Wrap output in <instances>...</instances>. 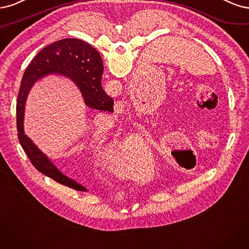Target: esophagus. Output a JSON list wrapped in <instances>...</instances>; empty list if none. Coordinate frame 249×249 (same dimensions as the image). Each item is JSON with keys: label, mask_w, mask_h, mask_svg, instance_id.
I'll list each match as a JSON object with an SVG mask.
<instances>
[{"label": "esophagus", "mask_w": 249, "mask_h": 249, "mask_svg": "<svg viewBox=\"0 0 249 249\" xmlns=\"http://www.w3.org/2000/svg\"><path fill=\"white\" fill-rule=\"evenodd\" d=\"M125 107V103L123 102V101H120V102H118L117 104H116V108L118 109V110H123V108Z\"/></svg>", "instance_id": "esophagus-1"}]
</instances>
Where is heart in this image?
Instances as JSON below:
<instances>
[{"label":"heart","mask_w":249,"mask_h":249,"mask_svg":"<svg viewBox=\"0 0 249 249\" xmlns=\"http://www.w3.org/2000/svg\"><path fill=\"white\" fill-rule=\"evenodd\" d=\"M138 146L145 147L146 146L145 139H143L142 133H138V132L131 133L120 141L117 147L108 146L107 148H104V159L106 160L114 159L117 153V155L121 158V160H123V161H125V160L128 161L130 158H133L134 156L133 148Z\"/></svg>","instance_id":"obj_1"}]
</instances>
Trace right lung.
<instances>
[{
  "mask_svg": "<svg viewBox=\"0 0 249 249\" xmlns=\"http://www.w3.org/2000/svg\"><path fill=\"white\" fill-rule=\"evenodd\" d=\"M50 73L67 75L77 85L88 107L114 111V100L103 91V64L99 53L81 39H62L40 51L23 73L17 103L18 141L37 171L62 185L78 191L87 188L62 174L23 132V111L27 95L33 84Z\"/></svg>",
  "mask_w": 249,
  "mask_h": 249,
  "instance_id": "right-lung-1",
  "label": "right lung"
}]
</instances>
